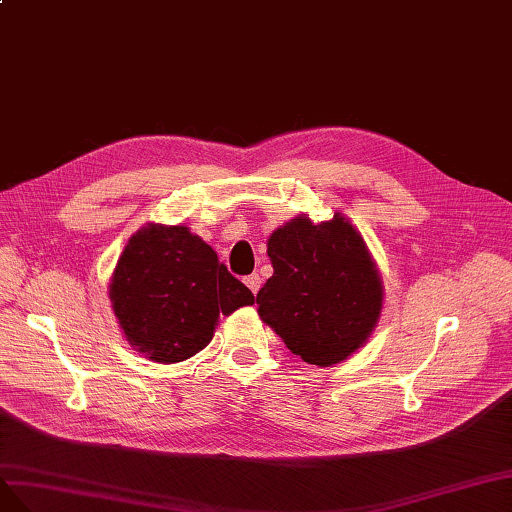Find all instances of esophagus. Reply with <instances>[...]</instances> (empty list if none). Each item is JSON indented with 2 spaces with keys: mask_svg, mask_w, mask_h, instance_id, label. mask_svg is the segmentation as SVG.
Segmentation results:
<instances>
[{
  "mask_svg": "<svg viewBox=\"0 0 512 512\" xmlns=\"http://www.w3.org/2000/svg\"><path fill=\"white\" fill-rule=\"evenodd\" d=\"M244 283H246V287H248V289L253 291V294H257V291H259V285H261V279H259L257 274H251V276H246Z\"/></svg>",
  "mask_w": 512,
  "mask_h": 512,
  "instance_id": "obj_1",
  "label": "esophagus"
}]
</instances>
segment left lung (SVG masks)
Segmentation results:
<instances>
[{"instance_id":"left-lung-1","label":"left lung","mask_w":512,"mask_h":512,"mask_svg":"<svg viewBox=\"0 0 512 512\" xmlns=\"http://www.w3.org/2000/svg\"><path fill=\"white\" fill-rule=\"evenodd\" d=\"M274 274L259 289L261 321L304 362L330 367L367 343L384 289L360 231L339 212L313 223L300 214L268 240Z\"/></svg>"}]
</instances>
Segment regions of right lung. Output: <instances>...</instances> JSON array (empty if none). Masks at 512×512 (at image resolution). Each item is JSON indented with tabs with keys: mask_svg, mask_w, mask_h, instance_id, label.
I'll return each mask as SVG.
<instances>
[{
	"mask_svg": "<svg viewBox=\"0 0 512 512\" xmlns=\"http://www.w3.org/2000/svg\"><path fill=\"white\" fill-rule=\"evenodd\" d=\"M109 298L126 341L163 364L199 354L221 313L255 302L210 244L184 225L158 223L141 227L124 246Z\"/></svg>",
	"mask_w": 512,
	"mask_h": 512,
	"instance_id": "right-lung-1",
	"label": "right lung"
}]
</instances>
